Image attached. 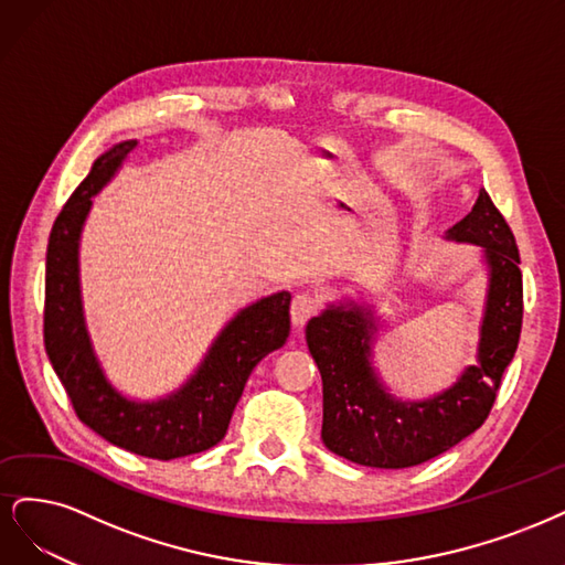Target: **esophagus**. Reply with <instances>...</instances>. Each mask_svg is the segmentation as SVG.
Here are the masks:
<instances>
[{"mask_svg":"<svg viewBox=\"0 0 565 565\" xmlns=\"http://www.w3.org/2000/svg\"><path fill=\"white\" fill-rule=\"evenodd\" d=\"M319 309V298L315 294H298L290 302V319L296 326H302L309 317H315Z\"/></svg>","mask_w":565,"mask_h":565,"instance_id":"34e87169","label":"esophagus"}]
</instances>
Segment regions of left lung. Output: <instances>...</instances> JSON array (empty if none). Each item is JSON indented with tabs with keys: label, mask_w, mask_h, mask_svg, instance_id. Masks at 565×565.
I'll return each mask as SVG.
<instances>
[{
	"label": "left lung",
	"mask_w": 565,
	"mask_h": 565,
	"mask_svg": "<svg viewBox=\"0 0 565 565\" xmlns=\"http://www.w3.org/2000/svg\"><path fill=\"white\" fill-rule=\"evenodd\" d=\"M446 239L481 246L488 265L477 366H467L452 387L423 402L394 398L371 361L377 331L371 307L331 305L307 323V348L323 382L321 439L344 460L380 469L423 465L477 431L495 404L523 321L516 239L486 190Z\"/></svg>",
	"instance_id": "left-lung-1"
}]
</instances>
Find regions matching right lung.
<instances>
[{"label": "right lung", "mask_w": 565, "mask_h": 565, "mask_svg": "<svg viewBox=\"0 0 565 565\" xmlns=\"http://www.w3.org/2000/svg\"><path fill=\"white\" fill-rule=\"evenodd\" d=\"M138 148L124 140L100 154L72 192L51 227L44 286V348L79 420L124 450L142 458L173 460L213 448L258 361L284 348L290 333V294L279 290L244 307L213 340L202 366L173 394L131 402L107 382L90 344L82 288L79 236L96 196Z\"/></svg>", "instance_id": "1"}]
</instances>
